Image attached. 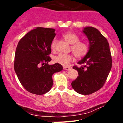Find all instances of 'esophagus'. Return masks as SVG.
<instances>
[{
  "label": "esophagus",
  "instance_id": "esophagus-1",
  "mask_svg": "<svg viewBox=\"0 0 123 123\" xmlns=\"http://www.w3.org/2000/svg\"><path fill=\"white\" fill-rule=\"evenodd\" d=\"M63 69H64V70H70V69H71V68L69 67V66H63Z\"/></svg>",
  "mask_w": 123,
  "mask_h": 123
}]
</instances>
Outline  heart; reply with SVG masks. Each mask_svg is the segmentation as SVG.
<instances>
[{
	"label": "heart",
	"instance_id": "heart-1",
	"mask_svg": "<svg viewBox=\"0 0 123 123\" xmlns=\"http://www.w3.org/2000/svg\"><path fill=\"white\" fill-rule=\"evenodd\" d=\"M63 37L68 43L71 44V50L74 55L77 58H81L88 53L89 50L88 45L84 42L80 41V37L77 34L69 32L65 33ZM57 40L54 39L51 42V47L52 50H55ZM54 60L55 62L60 63L63 66H68L70 62L73 60L72 54L60 53L54 57Z\"/></svg>",
	"mask_w": 123,
	"mask_h": 123
}]
</instances>
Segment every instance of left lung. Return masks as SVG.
Listing matches in <instances>:
<instances>
[{
	"label": "left lung",
	"instance_id": "8db88e82",
	"mask_svg": "<svg viewBox=\"0 0 123 123\" xmlns=\"http://www.w3.org/2000/svg\"><path fill=\"white\" fill-rule=\"evenodd\" d=\"M83 31L90 47L85 57L77 63L81 66L73 67L79 76L72 82V87L79 94L89 95L104 86L111 70L112 59L108 40L98 29L89 26Z\"/></svg>",
	"mask_w": 123,
	"mask_h": 123
}]
</instances>
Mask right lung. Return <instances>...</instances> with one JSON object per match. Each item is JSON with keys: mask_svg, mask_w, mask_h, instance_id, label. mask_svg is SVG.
I'll list each match as a JSON object with an SVG mask.
<instances>
[{"mask_svg": "<svg viewBox=\"0 0 123 123\" xmlns=\"http://www.w3.org/2000/svg\"><path fill=\"white\" fill-rule=\"evenodd\" d=\"M55 29L36 28L28 32L18 42L14 68L18 80L26 91L36 95L49 92L53 84L52 76L63 67L51 60V44L55 36Z\"/></svg>", "mask_w": 123, "mask_h": 123, "instance_id": "right-lung-1", "label": "right lung"}]
</instances>
